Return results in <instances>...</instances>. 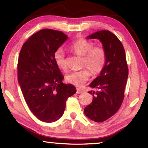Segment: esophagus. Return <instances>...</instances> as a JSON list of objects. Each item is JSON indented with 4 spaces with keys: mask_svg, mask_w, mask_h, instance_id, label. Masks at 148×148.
Returning a JSON list of instances; mask_svg holds the SVG:
<instances>
[{
    "mask_svg": "<svg viewBox=\"0 0 148 148\" xmlns=\"http://www.w3.org/2000/svg\"><path fill=\"white\" fill-rule=\"evenodd\" d=\"M76 92H77V94H80V93H82V92H83V91H82V90H80L79 89L77 88V90H76Z\"/></svg>",
    "mask_w": 148,
    "mask_h": 148,
    "instance_id": "obj_1",
    "label": "esophagus"
}]
</instances>
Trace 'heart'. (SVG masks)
<instances>
[{"instance_id":"1","label":"heart","mask_w":148,"mask_h":148,"mask_svg":"<svg viewBox=\"0 0 148 148\" xmlns=\"http://www.w3.org/2000/svg\"><path fill=\"white\" fill-rule=\"evenodd\" d=\"M70 48L74 53L83 56V67H86L89 70L85 69L68 74L65 77L67 82L82 87L89 80L91 72L92 75L96 76L104 70L106 66L107 56L106 51L102 47L94 46L92 42L86 39L79 38L75 41ZM53 57L57 67L65 71L67 64L64 51L61 49L56 50Z\"/></svg>"}]
</instances>
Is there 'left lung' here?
<instances>
[{
	"mask_svg": "<svg viewBox=\"0 0 148 148\" xmlns=\"http://www.w3.org/2000/svg\"><path fill=\"white\" fill-rule=\"evenodd\" d=\"M99 39L106 52V66L100 76L89 86L96 91L92 101L84 109L86 116L95 122H102L116 113L123 101L129 70L123 44L118 38L109 31H100L87 36Z\"/></svg>",
	"mask_w": 148,
	"mask_h": 148,
	"instance_id": "left-lung-1",
	"label": "left lung"
}]
</instances>
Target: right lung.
<instances>
[{
	"label": "right lung",
	"instance_id": "right-lung-1",
	"mask_svg": "<svg viewBox=\"0 0 148 148\" xmlns=\"http://www.w3.org/2000/svg\"><path fill=\"white\" fill-rule=\"evenodd\" d=\"M67 38L61 31L42 29L32 34L20 51L19 84L30 110L42 121L58 120L64 113L66 100L76 92L73 85L62 82L64 77L53 57Z\"/></svg>",
	"mask_w": 148,
	"mask_h": 148
}]
</instances>
